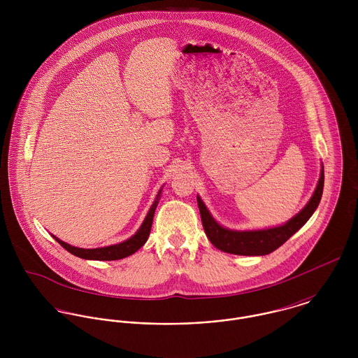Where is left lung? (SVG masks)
Returning a JSON list of instances; mask_svg holds the SVG:
<instances>
[{
    "label": "left lung",
    "instance_id": "left-lung-1",
    "mask_svg": "<svg viewBox=\"0 0 358 358\" xmlns=\"http://www.w3.org/2000/svg\"><path fill=\"white\" fill-rule=\"evenodd\" d=\"M324 189V169H321L320 180L315 192L306 206L289 222L280 227L254 231H233L217 224L209 215L204 203L197 197L201 222L205 234L209 241L220 251L234 255L259 256L267 255L281 247L289 237H292L305 223L320 204Z\"/></svg>",
    "mask_w": 358,
    "mask_h": 358
}]
</instances>
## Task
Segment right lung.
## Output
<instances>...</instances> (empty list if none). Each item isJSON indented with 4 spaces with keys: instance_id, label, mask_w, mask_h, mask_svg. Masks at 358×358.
<instances>
[{
    "instance_id": "1",
    "label": "right lung",
    "mask_w": 358,
    "mask_h": 358,
    "mask_svg": "<svg viewBox=\"0 0 358 358\" xmlns=\"http://www.w3.org/2000/svg\"><path fill=\"white\" fill-rule=\"evenodd\" d=\"M159 194H161V190L154 201V204L152 205L145 222L142 223L141 229L136 231L135 236H132L129 240L124 241V243H120V244H115V245H110V247H104V248H95V250H83V248H77V247H71L66 243H63L62 240L56 238L53 236V238L70 254H73L74 256H78V257H83V259H91V260H118V259H122V257H127V256L132 255L135 254L149 238V234H150V230H152V224H153V216L154 212H155V208L158 205V199H159Z\"/></svg>"
}]
</instances>
